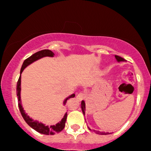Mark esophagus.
Here are the masks:
<instances>
[{"label":"esophagus","instance_id":"1","mask_svg":"<svg viewBox=\"0 0 151 151\" xmlns=\"http://www.w3.org/2000/svg\"><path fill=\"white\" fill-rule=\"evenodd\" d=\"M85 97V95L84 93H79L78 95L77 96V99L78 101H81V100H83Z\"/></svg>","mask_w":151,"mask_h":151}]
</instances>
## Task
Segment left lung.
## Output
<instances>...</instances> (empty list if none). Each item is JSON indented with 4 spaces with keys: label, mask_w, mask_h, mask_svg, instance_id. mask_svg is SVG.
Listing matches in <instances>:
<instances>
[{
    "label": "left lung",
    "mask_w": 151,
    "mask_h": 151,
    "mask_svg": "<svg viewBox=\"0 0 151 151\" xmlns=\"http://www.w3.org/2000/svg\"><path fill=\"white\" fill-rule=\"evenodd\" d=\"M115 59H116L117 61L118 62V63H120V62H124L126 61V60L125 59H123V58L120 57V56H118V55H115ZM81 109H82V111H83V114H85V101L84 100H83L81 102ZM88 129H90V130H91V129H90L89 127H88ZM96 134H101V135H106V134H109L111 133H109V132H99V131H97V132H96Z\"/></svg>",
    "instance_id": "8db88e82"
}]
</instances>
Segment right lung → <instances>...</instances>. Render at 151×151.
Returning a JSON list of instances; mask_svg holds the SVG:
<instances>
[{"label":"right lung","mask_w":151,"mask_h":151,"mask_svg":"<svg viewBox=\"0 0 151 151\" xmlns=\"http://www.w3.org/2000/svg\"><path fill=\"white\" fill-rule=\"evenodd\" d=\"M55 54L50 50H41V51L37 52L34 53L33 55H32L30 57H29L28 58H27L26 60H25V61L22 63V68L20 70V76H19V78L18 80L17 85V96L18 99V105H19V111H20L21 114H22V116L23 117L24 120L25 121L29 126L33 129L34 130H36V132H39L41 134H43L46 135H53L55 133L58 132H60L64 129L65 127V123H66V118H67V112H66L63 116V118H62L61 121H59L58 123H56L55 125H51V126H46L45 124L42 123V122H39L38 121H35L33 118H30L28 114L25 113V110H24V108L22 107V104H21V74L22 73L23 70L26 68L27 66L30 65L31 63H33V62L36 61V60H39V59L45 57H54ZM75 96V94L73 93L71 95L68 96V97H66V99L63 101V104H66V101L68 99L71 98H74Z\"/></svg>","instance_id":"obj_1"}]
</instances>
